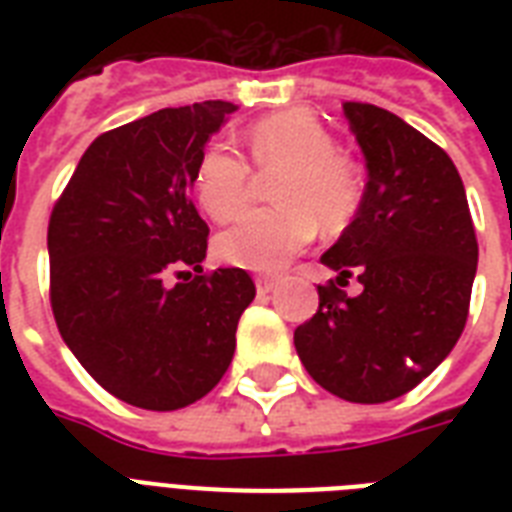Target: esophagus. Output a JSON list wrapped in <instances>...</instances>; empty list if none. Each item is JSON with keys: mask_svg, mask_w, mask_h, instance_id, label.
<instances>
[{"mask_svg": "<svg viewBox=\"0 0 512 512\" xmlns=\"http://www.w3.org/2000/svg\"><path fill=\"white\" fill-rule=\"evenodd\" d=\"M255 287H257V295H268L276 289V279L271 276H255Z\"/></svg>", "mask_w": 512, "mask_h": 512, "instance_id": "34e87169", "label": "esophagus"}]
</instances>
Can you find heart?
I'll return each instance as SVG.
<instances>
[{
	"instance_id": "1",
	"label": "heart",
	"mask_w": 512,
	"mask_h": 512,
	"mask_svg": "<svg viewBox=\"0 0 512 512\" xmlns=\"http://www.w3.org/2000/svg\"><path fill=\"white\" fill-rule=\"evenodd\" d=\"M257 172L271 175V199L279 207L249 212L223 231L215 252L223 263L247 271L276 273L300 255L316 236L340 233L353 223L364 201L361 170L335 151V138L308 111H279L247 130ZM193 191L201 209L217 223L244 212L255 191V172L239 154L215 143L201 151L193 170Z\"/></svg>"
}]
</instances>
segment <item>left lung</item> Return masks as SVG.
I'll return each mask as SVG.
<instances>
[{
    "instance_id": "left-lung-1",
    "label": "left lung",
    "mask_w": 512,
    "mask_h": 512,
    "mask_svg": "<svg viewBox=\"0 0 512 512\" xmlns=\"http://www.w3.org/2000/svg\"><path fill=\"white\" fill-rule=\"evenodd\" d=\"M366 159L364 201L321 263L319 311L295 329L313 380L353 404L417 388L460 340L478 241L462 177L444 148L372 103H342ZM356 272L365 292L339 289Z\"/></svg>"
}]
</instances>
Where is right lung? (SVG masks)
Wrapping results in <instances>:
<instances>
[{
	"mask_svg": "<svg viewBox=\"0 0 512 512\" xmlns=\"http://www.w3.org/2000/svg\"><path fill=\"white\" fill-rule=\"evenodd\" d=\"M236 106L162 108L92 140L47 228L60 337L111 396L172 412L215 388L255 300L241 268L204 273L209 228L191 201L207 140ZM188 264L197 271L177 272ZM185 275L169 284V273Z\"/></svg>",
	"mask_w": 512,
	"mask_h": 512,
	"instance_id": "right-lung-1",
	"label": "right lung"
}]
</instances>
